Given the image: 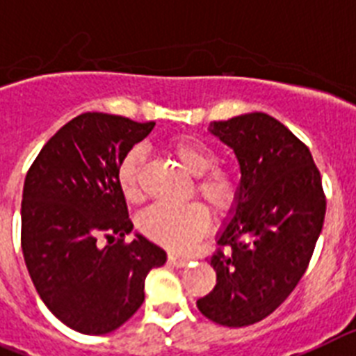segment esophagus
<instances>
[{
    "label": "esophagus",
    "instance_id": "esophagus-1",
    "mask_svg": "<svg viewBox=\"0 0 356 356\" xmlns=\"http://www.w3.org/2000/svg\"><path fill=\"white\" fill-rule=\"evenodd\" d=\"M168 261L172 263L173 267H186L188 261H190V259L184 258V256H179V254L170 252V254H168Z\"/></svg>",
    "mask_w": 356,
    "mask_h": 356
}]
</instances>
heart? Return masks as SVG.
I'll return each mask as SVG.
<instances>
[{
	"label": "heart",
	"mask_w": 356,
	"mask_h": 356,
	"mask_svg": "<svg viewBox=\"0 0 356 356\" xmlns=\"http://www.w3.org/2000/svg\"><path fill=\"white\" fill-rule=\"evenodd\" d=\"M168 149L184 172L195 177L193 190L213 213L227 216L236 208L241 195V179L238 172L225 164H216L218 155L203 140L192 137H177ZM144 166V149L140 146L129 149L117 168V183L129 203L143 199L140 173ZM210 218L207 208L199 203L181 207L153 204L138 218L140 232L159 245L175 250L190 248L207 232Z\"/></svg>",
	"instance_id": "b5f03b06"
}]
</instances>
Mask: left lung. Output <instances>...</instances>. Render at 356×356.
<instances>
[{
	"label": "left lung",
	"instance_id": "8db88e82",
	"mask_svg": "<svg viewBox=\"0 0 356 356\" xmlns=\"http://www.w3.org/2000/svg\"><path fill=\"white\" fill-rule=\"evenodd\" d=\"M208 129L236 153L241 195L210 259L216 287L197 307L219 325L245 327L274 313L305 274L325 193L307 146L267 113L210 122Z\"/></svg>",
	"mask_w": 356,
	"mask_h": 356
}]
</instances>
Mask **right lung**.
<instances>
[{
	"mask_svg": "<svg viewBox=\"0 0 356 356\" xmlns=\"http://www.w3.org/2000/svg\"><path fill=\"white\" fill-rule=\"evenodd\" d=\"M153 126L82 113L49 138L25 177V265L49 311L78 333L106 334L128 322L148 273L166 263L140 234L124 241L133 223L117 183L122 157Z\"/></svg>",
	"mask_w": 356,
	"mask_h": 356,
	"instance_id": "obj_1",
	"label": "right lung"
}]
</instances>
